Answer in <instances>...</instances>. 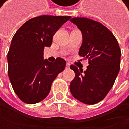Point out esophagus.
I'll list each match as a JSON object with an SVG mask.
<instances>
[{"label":"esophagus","mask_w":129,"mask_h":129,"mask_svg":"<svg viewBox=\"0 0 129 129\" xmlns=\"http://www.w3.org/2000/svg\"><path fill=\"white\" fill-rule=\"evenodd\" d=\"M68 68H70V63H67V65H66V69H68Z\"/></svg>","instance_id":"1"}]
</instances>
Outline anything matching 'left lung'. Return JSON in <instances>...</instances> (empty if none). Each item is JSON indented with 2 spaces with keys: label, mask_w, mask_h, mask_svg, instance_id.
I'll return each instance as SVG.
<instances>
[{
  "label": "left lung",
  "mask_w": 129,
  "mask_h": 129,
  "mask_svg": "<svg viewBox=\"0 0 129 129\" xmlns=\"http://www.w3.org/2000/svg\"><path fill=\"white\" fill-rule=\"evenodd\" d=\"M70 21L81 31L83 42L79 55L88 59L87 70L76 66L70 90L78 101L94 105L102 101L115 83L120 70L121 49L113 33L98 21L87 18H73Z\"/></svg>",
  "instance_id": "left-lung-1"
}]
</instances>
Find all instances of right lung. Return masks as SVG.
I'll return each instance as SVG.
<instances>
[{
    "label": "right lung",
    "instance_id": "add662e5",
    "mask_svg": "<svg viewBox=\"0 0 129 129\" xmlns=\"http://www.w3.org/2000/svg\"><path fill=\"white\" fill-rule=\"evenodd\" d=\"M70 16L42 15L26 21L12 38L8 53V77L17 96L32 105L46 98L66 61L54 62L43 59L45 47L52 45V37Z\"/></svg>",
    "mask_w": 129,
    "mask_h": 129
}]
</instances>
